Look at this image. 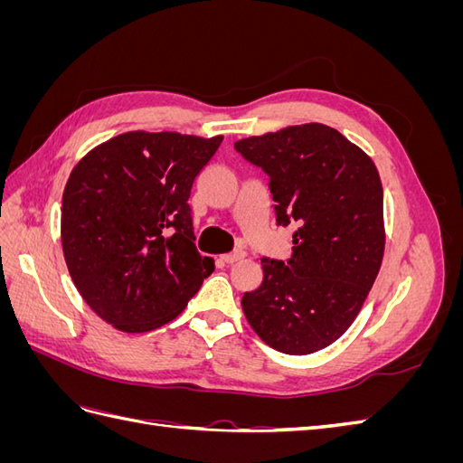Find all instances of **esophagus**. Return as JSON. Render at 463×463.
<instances>
[{
	"mask_svg": "<svg viewBox=\"0 0 463 463\" xmlns=\"http://www.w3.org/2000/svg\"><path fill=\"white\" fill-rule=\"evenodd\" d=\"M247 253L243 249H235L233 253H228V255H222V260L226 262V264H233V262H237V260H241L243 257H245Z\"/></svg>",
	"mask_w": 463,
	"mask_h": 463,
	"instance_id": "obj_1",
	"label": "esophagus"
}]
</instances>
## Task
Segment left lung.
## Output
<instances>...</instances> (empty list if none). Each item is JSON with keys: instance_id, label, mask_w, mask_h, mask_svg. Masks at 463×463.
Masks as SVG:
<instances>
[{"instance_id": "obj_1", "label": "left lung", "mask_w": 463, "mask_h": 463, "mask_svg": "<svg viewBox=\"0 0 463 463\" xmlns=\"http://www.w3.org/2000/svg\"><path fill=\"white\" fill-rule=\"evenodd\" d=\"M235 150L270 177L278 226L298 223L291 259L260 260L262 284L243 296V313L276 352L315 354L352 326L381 270L376 165L322 123L241 138Z\"/></svg>"}]
</instances>
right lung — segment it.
I'll list each match as a JSON object with an SVG mask.
<instances>
[{
    "label": "right lung",
    "mask_w": 463,
    "mask_h": 463,
    "mask_svg": "<svg viewBox=\"0 0 463 463\" xmlns=\"http://www.w3.org/2000/svg\"><path fill=\"white\" fill-rule=\"evenodd\" d=\"M129 131L92 148L67 179L61 245L82 299L121 332H148L185 309L214 259L194 247L191 187L222 145Z\"/></svg>",
    "instance_id": "1"
}]
</instances>
